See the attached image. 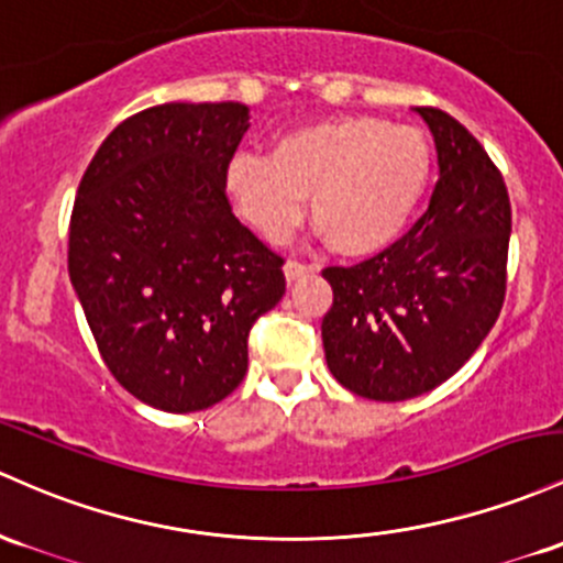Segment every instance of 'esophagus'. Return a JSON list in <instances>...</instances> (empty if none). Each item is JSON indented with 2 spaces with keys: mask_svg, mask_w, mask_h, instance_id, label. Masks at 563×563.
<instances>
[{
  "mask_svg": "<svg viewBox=\"0 0 563 563\" xmlns=\"http://www.w3.org/2000/svg\"><path fill=\"white\" fill-rule=\"evenodd\" d=\"M312 272H314L312 264H301V262H286V264H283V275H286L288 283H296L299 277L312 275Z\"/></svg>",
  "mask_w": 563,
  "mask_h": 563,
  "instance_id": "obj_1",
  "label": "esophagus"
}]
</instances>
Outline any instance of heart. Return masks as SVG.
Listing matches in <instances>:
<instances>
[{
  "label": "heart",
  "mask_w": 563,
  "mask_h": 563,
  "mask_svg": "<svg viewBox=\"0 0 563 563\" xmlns=\"http://www.w3.org/2000/svg\"><path fill=\"white\" fill-rule=\"evenodd\" d=\"M430 176V141L417 128L342 114L280 133L269 157L232 154L221 184L240 219L269 243L299 227L312 195V221L331 249L372 256L404 234Z\"/></svg>",
  "instance_id": "heart-1"
}]
</instances>
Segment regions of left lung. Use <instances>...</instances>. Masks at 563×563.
I'll return each mask as SVG.
<instances>
[{
    "instance_id": "left-lung-1",
    "label": "left lung",
    "mask_w": 563,
    "mask_h": 563,
    "mask_svg": "<svg viewBox=\"0 0 563 563\" xmlns=\"http://www.w3.org/2000/svg\"><path fill=\"white\" fill-rule=\"evenodd\" d=\"M413 111L438 152L428 211L368 262L323 269L329 372L387 404L443 385L478 350L503 310L510 243V197L484 146L446 111Z\"/></svg>"
}]
</instances>
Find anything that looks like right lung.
I'll use <instances>...</instances> for the list:
<instances>
[{"mask_svg": "<svg viewBox=\"0 0 563 563\" xmlns=\"http://www.w3.org/2000/svg\"><path fill=\"white\" fill-rule=\"evenodd\" d=\"M245 103H159L128 117L77 189L69 277L128 393L159 411L219 404L249 372V331L286 294L283 258L234 219L221 173Z\"/></svg>", "mask_w": 563, "mask_h": 563, "instance_id": "add662e5", "label": "right lung"}]
</instances>
